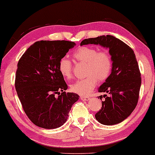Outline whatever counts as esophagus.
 Returning <instances> with one entry per match:
<instances>
[{"instance_id": "esophagus-1", "label": "esophagus", "mask_w": 155, "mask_h": 155, "mask_svg": "<svg viewBox=\"0 0 155 155\" xmlns=\"http://www.w3.org/2000/svg\"><path fill=\"white\" fill-rule=\"evenodd\" d=\"M80 99L82 101H88L90 100V98L89 97H80Z\"/></svg>"}]
</instances>
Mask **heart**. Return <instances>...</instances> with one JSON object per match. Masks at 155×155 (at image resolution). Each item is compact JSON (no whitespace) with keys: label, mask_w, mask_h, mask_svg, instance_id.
<instances>
[{"label":"heart","mask_w":155,"mask_h":155,"mask_svg":"<svg viewBox=\"0 0 155 155\" xmlns=\"http://www.w3.org/2000/svg\"><path fill=\"white\" fill-rule=\"evenodd\" d=\"M73 57L78 62L86 64L85 75L87 77L78 80L71 85L72 92L81 96L90 94L97 85V80L104 81L111 73L113 61L107 51H98L92 46H81L73 53ZM58 71L65 80L71 79L73 65L68 57H63L59 61Z\"/></svg>","instance_id":"1"}]
</instances>
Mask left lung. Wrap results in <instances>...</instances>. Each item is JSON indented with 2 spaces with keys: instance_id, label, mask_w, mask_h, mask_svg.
Segmentation results:
<instances>
[{
  "instance_id": "obj_1",
  "label": "left lung",
  "mask_w": 155,
  "mask_h": 155,
  "mask_svg": "<svg viewBox=\"0 0 155 155\" xmlns=\"http://www.w3.org/2000/svg\"><path fill=\"white\" fill-rule=\"evenodd\" d=\"M87 44L100 45L109 49L113 61L111 73L98 89L106 92L99 97L101 109L95 118L101 124L111 126L126 119L136 107L141 86L138 63L132 48L121 40L111 35H102L82 41L80 46Z\"/></svg>"
}]
</instances>
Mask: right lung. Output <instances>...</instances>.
<instances>
[{
    "instance_id": "right-lung-1",
    "label": "right lung",
    "mask_w": 155,
    "mask_h": 155,
    "mask_svg": "<svg viewBox=\"0 0 155 155\" xmlns=\"http://www.w3.org/2000/svg\"><path fill=\"white\" fill-rule=\"evenodd\" d=\"M75 46L64 40L37 41L18 61L15 82L18 96L25 114L40 128L61 127L79 99L75 93L64 92L68 85L58 71L59 61Z\"/></svg>"
}]
</instances>
